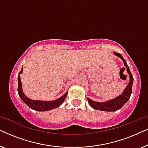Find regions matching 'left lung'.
I'll return each mask as SVG.
<instances>
[{"instance_id": "obj_1", "label": "left lung", "mask_w": 148, "mask_h": 148, "mask_svg": "<svg viewBox=\"0 0 148 148\" xmlns=\"http://www.w3.org/2000/svg\"><path fill=\"white\" fill-rule=\"evenodd\" d=\"M115 55L118 56L122 59V60L124 62V65L125 66V68L127 69V71L129 75V83L127 85L126 88L123 91L122 94L116 98H115L112 100L106 101L104 102H98L93 101L90 98H88V102L91 106L95 110H101V111H107V112H114V111H116L119 110V109L122 108V106L126 103L129 99L130 98L131 93H132V86H133V75L129 70V67L128 64H127L126 60L124 59L123 56L121 54L118 53V52H114Z\"/></svg>"}]
</instances>
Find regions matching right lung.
Wrapping results in <instances>:
<instances>
[{
    "instance_id": "add662e5",
    "label": "right lung",
    "mask_w": 148,
    "mask_h": 148,
    "mask_svg": "<svg viewBox=\"0 0 148 148\" xmlns=\"http://www.w3.org/2000/svg\"><path fill=\"white\" fill-rule=\"evenodd\" d=\"M23 71V67L21 71L19 72L18 75V94L19 96L22 100L30 108L33 109L34 110L37 111H48L52 109L58 108L60 105L62 104L64 100H65V98L67 96L68 92H66L63 96L60 97V98L56 99L55 100L52 101H42V100H31L29 98L24 94L22 90V84L21 82V78H20V74Z\"/></svg>"
}]
</instances>
